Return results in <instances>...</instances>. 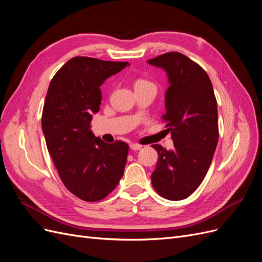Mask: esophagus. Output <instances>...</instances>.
Segmentation results:
<instances>
[{"label": "esophagus", "mask_w": 262, "mask_h": 262, "mask_svg": "<svg viewBox=\"0 0 262 262\" xmlns=\"http://www.w3.org/2000/svg\"><path fill=\"white\" fill-rule=\"evenodd\" d=\"M130 148L133 149V150H138V149L142 148V145H141V144H138V143H131V144H130Z\"/></svg>", "instance_id": "1"}]
</instances>
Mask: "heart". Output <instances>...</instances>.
Segmentation results:
<instances>
[{
	"label": "heart",
	"instance_id": "heart-1",
	"mask_svg": "<svg viewBox=\"0 0 262 262\" xmlns=\"http://www.w3.org/2000/svg\"><path fill=\"white\" fill-rule=\"evenodd\" d=\"M139 86H155L152 82H149L148 80H145V78H139L136 82V87Z\"/></svg>",
	"mask_w": 262,
	"mask_h": 262
}]
</instances>
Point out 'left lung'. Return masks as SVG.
Wrapping results in <instances>:
<instances>
[{
  "label": "left lung",
  "instance_id": "obj_1",
  "mask_svg": "<svg viewBox=\"0 0 262 262\" xmlns=\"http://www.w3.org/2000/svg\"><path fill=\"white\" fill-rule=\"evenodd\" d=\"M168 74L166 114L173 148L152 146L158 158L152 185L161 196L171 201L186 199L201 185L209 170L219 141L216 98L207 72L180 52H167L147 61Z\"/></svg>",
  "mask_w": 262,
  "mask_h": 262
}]
</instances>
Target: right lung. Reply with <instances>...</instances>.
I'll list each match as a JSON object with an SVG mask.
<instances>
[{
	"instance_id": "obj_1",
	"label": "right lung",
	"mask_w": 262,
	"mask_h": 262,
	"mask_svg": "<svg viewBox=\"0 0 262 262\" xmlns=\"http://www.w3.org/2000/svg\"><path fill=\"white\" fill-rule=\"evenodd\" d=\"M128 62L70 59L49 84L41 125L47 148L63 185L87 202L106 198L123 176L129 145L106 143L91 130L101 102L100 85Z\"/></svg>"
}]
</instances>
